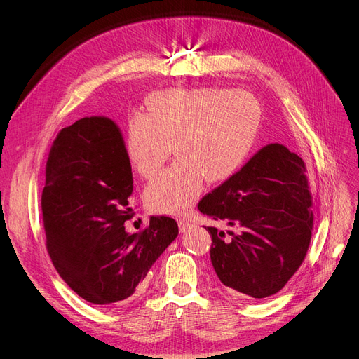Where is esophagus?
Returning a JSON list of instances; mask_svg holds the SVG:
<instances>
[{"label":"esophagus","mask_w":359,"mask_h":359,"mask_svg":"<svg viewBox=\"0 0 359 359\" xmlns=\"http://www.w3.org/2000/svg\"><path fill=\"white\" fill-rule=\"evenodd\" d=\"M178 226H180V231H181V233H185V231H188L189 229H191L193 223H191V222H187V220H180Z\"/></svg>","instance_id":"esophagus-1"}]
</instances>
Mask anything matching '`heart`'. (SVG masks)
<instances>
[{"instance_id":"obj_1","label":"heart","mask_w":359,"mask_h":359,"mask_svg":"<svg viewBox=\"0 0 359 359\" xmlns=\"http://www.w3.org/2000/svg\"><path fill=\"white\" fill-rule=\"evenodd\" d=\"M258 128V104L243 91L172 88L151 95L147 114L135 113L128 121V156L142 177L161 170L172 144L178 162L147 184V207L168 215L187 212L204 180L223 182L239 170Z\"/></svg>"}]
</instances>
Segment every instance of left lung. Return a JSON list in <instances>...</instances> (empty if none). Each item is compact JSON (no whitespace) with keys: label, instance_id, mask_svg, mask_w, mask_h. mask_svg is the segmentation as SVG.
Returning a JSON list of instances; mask_svg holds the SVG:
<instances>
[{"label":"left lung","instance_id":"left-lung-1","mask_svg":"<svg viewBox=\"0 0 359 359\" xmlns=\"http://www.w3.org/2000/svg\"><path fill=\"white\" fill-rule=\"evenodd\" d=\"M304 174L299 155L269 143L198 203L203 215L230 227L205 229L215 272L230 294L269 297L304 261L313 229Z\"/></svg>","mask_w":359,"mask_h":359}]
</instances>
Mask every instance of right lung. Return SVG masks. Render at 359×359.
Returning <instances> with one entry per match:
<instances>
[{"label":"right lung","mask_w":359,"mask_h":359,"mask_svg":"<svg viewBox=\"0 0 359 359\" xmlns=\"http://www.w3.org/2000/svg\"><path fill=\"white\" fill-rule=\"evenodd\" d=\"M132 191V165L116 121L91 116L60 130L41 193L46 248L62 280L90 303L129 299L178 236L177 222L166 216H151L140 233H128Z\"/></svg>","instance_id":"obj_1"}]
</instances>
